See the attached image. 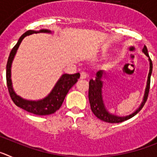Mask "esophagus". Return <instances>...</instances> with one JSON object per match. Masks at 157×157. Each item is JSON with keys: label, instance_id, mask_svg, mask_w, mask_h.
<instances>
[{"label": "esophagus", "instance_id": "obj_1", "mask_svg": "<svg viewBox=\"0 0 157 157\" xmlns=\"http://www.w3.org/2000/svg\"><path fill=\"white\" fill-rule=\"evenodd\" d=\"M86 77H87L86 72L84 71H81V73H80V78H86Z\"/></svg>", "mask_w": 157, "mask_h": 157}]
</instances>
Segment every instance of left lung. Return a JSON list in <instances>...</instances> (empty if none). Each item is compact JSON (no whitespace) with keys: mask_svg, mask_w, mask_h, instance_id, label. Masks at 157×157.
Instances as JSON below:
<instances>
[{"mask_svg":"<svg viewBox=\"0 0 157 157\" xmlns=\"http://www.w3.org/2000/svg\"><path fill=\"white\" fill-rule=\"evenodd\" d=\"M142 51H143L144 53L148 57H149L148 50H147V47L145 45L144 46ZM149 63H150V67H149L148 81H147V86L146 89H145V96H144L143 98V102L141 103V106L139 107V109L138 110L134 112L133 114L126 116V117H120V116H116L115 115L110 114L106 110V109H105V105H104L103 102V99H102V95H101V92H102L101 91V88H102V82H103L101 81V78H102V75H103V71H98L97 73L96 79L90 80V82H89V101H90V108L93 113L98 119H100L102 121L106 122V123H119L125 121V120H129V119H130L131 117L135 116L138 112H139L141 110V109L143 108L145 102H146L148 96H149V88H150V78L152 71V63L150 58H149Z\"/></svg>","mask_w":157,"mask_h":157,"instance_id":"1","label":"left lung"}]
</instances>
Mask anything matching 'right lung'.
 I'll use <instances>...</instances> for the list:
<instances>
[{"label": "right lung", "mask_w": 157, "mask_h": 157, "mask_svg": "<svg viewBox=\"0 0 157 157\" xmlns=\"http://www.w3.org/2000/svg\"><path fill=\"white\" fill-rule=\"evenodd\" d=\"M39 32L49 33L50 31L48 30H41L39 31L31 30H27L26 33H24L21 37H19L16 45L12 48V51L9 54V56H8L6 65V81L9 95H10L12 101L16 106L24 109L25 111L32 113V114L37 115V116H46V115L53 114L54 112H56L60 108L67 94L68 93L69 90L75 84L78 79L79 78L80 74L79 73H75V74L72 75H63L59 79V81L56 82V86L52 89V92L48 94L46 98H44L43 100H41V101H27V100L23 99L20 97L16 95V93L13 91L12 81H11V65H12V62L23 38L26 36L34 34V33L35 34L39 33Z\"/></svg>", "instance_id": "right-lung-1"}]
</instances>
